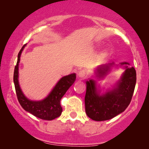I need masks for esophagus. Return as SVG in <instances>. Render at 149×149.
<instances>
[{"mask_svg": "<svg viewBox=\"0 0 149 149\" xmlns=\"http://www.w3.org/2000/svg\"><path fill=\"white\" fill-rule=\"evenodd\" d=\"M78 77L81 79H85L87 77V72L85 70H81L78 72Z\"/></svg>", "mask_w": 149, "mask_h": 149, "instance_id": "esophagus-1", "label": "esophagus"}]
</instances>
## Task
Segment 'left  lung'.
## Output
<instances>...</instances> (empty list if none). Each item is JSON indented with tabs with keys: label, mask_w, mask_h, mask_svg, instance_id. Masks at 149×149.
Here are the masks:
<instances>
[{
	"label": "left lung",
	"mask_w": 149,
	"mask_h": 149,
	"mask_svg": "<svg viewBox=\"0 0 149 149\" xmlns=\"http://www.w3.org/2000/svg\"><path fill=\"white\" fill-rule=\"evenodd\" d=\"M129 66V63L126 62L118 65L112 62L99 65L95 68V76L98 79L105 78L113 68L119 66L124 69L119 80L106 91L102 92L100 85L93 79H89L85 82V112L90 119L96 121H107L127 109L131 102L136 83L135 68Z\"/></svg>",
	"instance_id": "1"
}]
</instances>
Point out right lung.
Here are the masks:
<instances>
[{
  "label": "right lung",
  "instance_id": "right-lung-1",
  "mask_svg": "<svg viewBox=\"0 0 149 149\" xmlns=\"http://www.w3.org/2000/svg\"><path fill=\"white\" fill-rule=\"evenodd\" d=\"M26 45L22 47L17 56V64L15 67L13 74V82L15 85L16 94L18 101L22 107L35 117L43 120L51 121L60 117L62 108L60 105V100L67 90L76 80V74L72 73L61 78L52 90L47 96L40 100H32L24 95L19 83V64L20 57Z\"/></svg>",
  "mask_w": 149,
  "mask_h": 149
}]
</instances>
